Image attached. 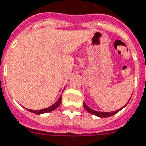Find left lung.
<instances>
[{"instance_id": "obj_1", "label": "left lung", "mask_w": 146, "mask_h": 146, "mask_svg": "<svg viewBox=\"0 0 146 146\" xmlns=\"http://www.w3.org/2000/svg\"><path fill=\"white\" fill-rule=\"evenodd\" d=\"M128 102H127V103H128ZM125 106H124L123 107H125ZM84 106L85 110H87L88 113H92V114L95 115V116H99V117H102V118H105V117H109V116H113V115H114V114H116V113H117L118 112H119V111H120V110H122L123 108V107H122L121 109L116 110V111H114V112H112V113H103V112H98V111H95V110H92L91 108H89L88 106L85 104V102H84Z\"/></svg>"}]
</instances>
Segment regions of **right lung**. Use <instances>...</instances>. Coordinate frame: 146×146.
I'll list each match as a JSON object with an SVG mask.
<instances>
[{"mask_svg": "<svg viewBox=\"0 0 146 146\" xmlns=\"http://www.w3.org/2000/svg\"><path fill=\"white\" fill-rule=\"evenodd\" d=\"M61 101H62V96H60V98H58V100L54 105H52L51 106L47 108V109H44V110H29L30 112H31V113H35V114H42V113H48V112H51V111H53V110H54L56 108H58L59 106V105H60L61 103Z\"/></svg>", "mask_w": 146, "mask_h": 146, "instance_id": "1", "label": "right lung"}]
</instances>
